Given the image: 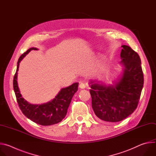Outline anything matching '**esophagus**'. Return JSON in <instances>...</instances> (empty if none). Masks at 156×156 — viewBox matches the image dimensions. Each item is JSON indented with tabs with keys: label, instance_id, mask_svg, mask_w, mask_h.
<instances>
[{
	"label": "esophagus",
	"instance_id": "obj_1",
	"mask_svg": "<svg viewBox=\"0 0 156 156\" xmlns=\"http://www.w3.org/2000/svg\"><path fill=\"white\" fill-rule=\"evenodd\" d=\"M79 87L81 89H84L86 87V85H85V83L84 81H80V84H79Z\"/></svg>",
	"mask_w": 156,
	"mask_h": 156
}]
</instances>
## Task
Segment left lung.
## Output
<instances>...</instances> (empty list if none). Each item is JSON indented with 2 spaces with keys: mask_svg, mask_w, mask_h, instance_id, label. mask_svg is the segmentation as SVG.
I'll list each match as a JSON object with an SVG mask.
<instances>
[{
  "mask_svg": "<svg viewBox=\"0 0 156 156\" xmlns=\"http://www.w3.org/2000/svg\"><path fill=\"white\" fill-rule=\"evenodd\" d=\"M122 48L120 63L123 66V72L115 84L90 82L93 109L99 119L105 122H120L134 112L143 87L139 55L129 46L123 45Z\"/></svg>",
  "mask_w": 156,
  "mask_h": 156,
  "instance_id": "8db88e82",
  "label": "left lung"
}]
</instances>
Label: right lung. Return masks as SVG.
I'll return each instance as SVG.
<instances>
[{
	"label": "right lung",
	"instance_id": "obj_1",
	"mask_svg": "<svg viewBox=\"0 0 156 156\" xmlns=\"http://www.w3.org/2000/svg\"><path fill=\"white\" fill-rule=\"evenodd\" d=\"M32 50L38 49L35 48L29 49L20 57L17 62L13 83L16 101L21 112L31 121L43 126L54 125L60 122L66 116L72 99L78 91V83L61 89L55 98L47 103L32 104L27 102L20 94L17 83V74L20 62Z\"/></svg>",
	"mask_w": 156,
	"mask_h": 156
}]
</instances>
